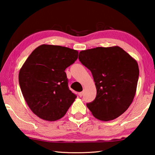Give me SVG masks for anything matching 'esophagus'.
I'll return each mask as SVG.
<instances>
[{
    "label": "esophagus",
    "mask_w": 155,
    "mask_h": 155,
    "mask_svg": "<svg viewBox=\"0 0 155 155\" xmlns=\"http://www.w3.org/2000/svg\"><path fill=\"white\" fill-rule=\"evenodd\" d=\"M78 95H79V96H80V97L82 96L83 95V91H81V92H79V93H78Z\"/></svg>",
    "instance_id": "obj_1"
}]
</instances>
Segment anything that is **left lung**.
<instances>
[{
    "label": "left lung",
    "instance_id": "obj_1",
    "mask_svg": "<svg viewBox=\"0 0 155 155\" xmlns=\"http://www.w3.org/2000/svg\"><path fill=\"white\" fill-rule=\"evenodd\" d=\"M78 59L90 70L95 82L96 98L87 104L94 116L109 121L124 114L137 90V61L117 46L82 51Z\"/></svg>",
    "mask_w": 155,
    "mask_h": 155
}]
</instances>
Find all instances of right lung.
<instances>
[{
    "label": "right lung",
    "mask_w": 155,
    "mask_h": 155,
    "mask_svg": "<svg viewBox=\"0 0 155 155\" xmlns=\"http://www.w3.org/2000/svg\"><path fill=\"white\" fill-rule=\"evenodd\" d=\"M78 52L68 47L42 44L26 60L19 84L28 107L40 118L56 121L64 117L77 96L69 90L65 70Z\"/></svg>",
    "instance_id": "add662e5"
}]
</instances>
